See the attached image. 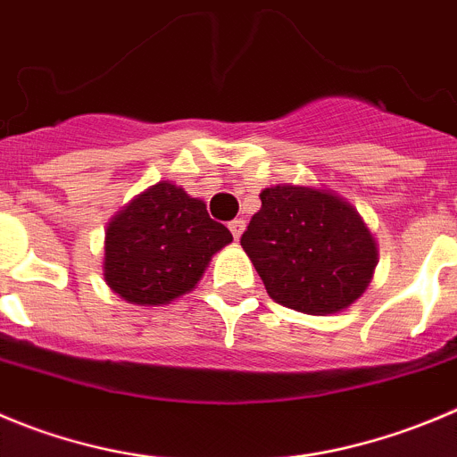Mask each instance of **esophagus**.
Here are the masks:
<instances>
[{"mask_svg": "<svg viewBox=\"0 0 457 457\" xmlns=\"http://www.w3.org/2000/svg\"><path fill=\"white\" fill-rule=\"evenodd\" d=\"M243 229H245V220L243 219H234L232 223H229V232L234 234V238H241V234H243Z\"/></svg>", "mask_w": 457, "mask_h": 457, "instance_id": "esophagus-1", "label": "esophagus"}]
</instances>
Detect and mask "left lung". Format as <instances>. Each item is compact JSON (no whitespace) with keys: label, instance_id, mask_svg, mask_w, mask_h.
<instances>
[{"label":"left lung","instance_id":"left-lung-1","mask_svg":"<svg viewBox=\"0 0 457 457\" xmlns=\"http://www.w3.org/2000/svg\"><path fill=\"white\" fill-rule=\"evenodd\" d=\"M241 245L277 304L331 315L363 297L378 263L377 238L336 191L313 185L266 187Z\"/></svg>","mask_w":457,"mask_h":457}]
</instances>
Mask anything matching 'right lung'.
Instances as JSON below:
<instances>
[{
	"mask_svg": "<svg viewBox=\"0 0 457 457\" xmlns=\"http://www.w3.org/2000/svg\"><path fill=\"white\" fill-rule=\"evenodd\" d=\"M229 243V229L209 219L203 200L160 180L110 219L104 279L130 304H170L198 287L212 257Z\"/></svg>",
	"mask_w": 457,
	"mask_h": 457,
	"instance_id": "right-lung-1",
	"label": "right lung"
}]
</instances>
